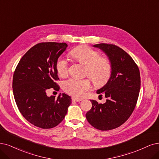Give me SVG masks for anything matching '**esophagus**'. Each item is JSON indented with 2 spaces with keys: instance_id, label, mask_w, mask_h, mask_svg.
<instances>
[{
  "instance_id": "1",
  "label": "esophagus",
  "mask_w": 159,
  "mask_h": 159,
  "mask_svg": "<svg viewBox=\"0 0 159 159\" xmlns=\"http://www.w3.org/2000/svg\"><path fill=\"white\" fill-rule=\"evenodd\" d=\"M82 100H83V99H78V98H72V101H73V102H80Z\"/></svg>"
}]
</instances>
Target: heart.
I'll use <instances>...</instances> for the list:
<instances>
[{
  "instance_id": "heart-1",
  "label": "heart",
  "mask_w": 159,
  "mask_h": 159,
  "mask_svg": "<svg viewBox=\"0 0 159 159\" xmlns=\"http://www.w3.org/2000/svg\"><path fill=\"white\" fill-rule=\"evenodd\" d=\"M70 55L75 60L85 65V73L96 85L102 86L110 79L112 65L107 57L99 56L96 50L87 46H80L70 51ZM56 67L59 75H66L68 71L67 59L60 56L57 60ZM63 89L70 95L82 98L91 89V83L89 79L70 78L63 82Z\"/></svg>"
}]
</instances>
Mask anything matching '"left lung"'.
<instances>
[{"label":"left lung","mask_w":159,"mask_h":159,"mask_svg":"<svg viewBox=\"0 0 159 159\" xmlns=\"http://www.w3.org/2000/svg\"><path fill=\"white\" fill-rule=\"evenodd\" d=\"M93 46L107 56L112 73L107 83L96 92L99 96H105L106 102L90 100L92 107L86 118L98 130H110L124 124L134 111L140 90V73L131 56L120 47L105 43Z\"/></svg>","instance_id":"obj_1"}]
</instances>
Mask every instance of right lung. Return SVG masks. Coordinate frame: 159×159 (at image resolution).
Wrapping results in <instances>:
<instances>
[{"label": "right lung", "mask_w": 159, "mask_h": 159, "mask_svg": "<svg viewBox=\"0 0 159 159\" xmlns=\"http://www.w3.org/2000/svg\"><path fill=\"white\" fill-rule=\"evenodd\" d=\"M65 43H41L23 56L15 69L12 88L15 101L23 117L43 129L56 126L63 120L71 98L66 93L48 97L50 89L60 90L56 64L66 50Z\"/></svg>", "instance_id": "add662e5"}]
</instances>
